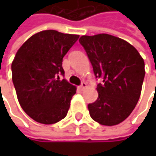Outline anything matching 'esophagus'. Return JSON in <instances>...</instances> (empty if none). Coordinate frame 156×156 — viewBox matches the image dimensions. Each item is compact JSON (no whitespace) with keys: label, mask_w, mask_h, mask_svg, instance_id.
<instances>
[{"label":"esophagus","mask_w":156,"mask_h":156,"mask_svg":"<svg viewBox=\"0 0 156 156\" xmlns=\"http://www.w3.org/2000/svg\"><path fill=\"white\" fill-rule=\"evenodd\" d=\"M87 83H86V82H82V83H81V85L79 86V89H80V90H84V89L87 87Z\"/></svg>","instance_id":"esophagus-1"}]
</instances>
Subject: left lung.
Listing matches in <instances>:
<instances>
[{
  "instance_id": "1",
  "label": "left lung",
  "mask_w": 156,
  "mask_h": 156,
  "mask_svg": "<svg viewBox=\"0 0 156 156\" xmlns=\"http://www.w3.org/2000/svg\"><path fill=\"white\" fill-rule=\"evenodd\" d=\"M96 78H102L98 99L87 105L93 120L103 126L123 122L136 108L144 78V62L136 48L108 34L82 36Z\"/></svg>"
}]
</instances>
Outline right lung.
Returning <instances> with one entry per match:
<instances>
[{
	"label": "right lung",
	"mask_w": 156,
	"mask_h": 156,
	"mask_svg": "<svg viewBox=\"0 0 156 156\" xmlns=\"http://www.w3.org/2000/svg\"><path fill=\"white\" fill-rule=\"evenodd\" d=\"M78 38L43 30L17 51L12 63V82L20 107L33 120L51 125L67 115L76 87L59 77L65 74L63 58Z\"/></svg>",
	"instance_id": "right-lung-1"
}]
</instances>
